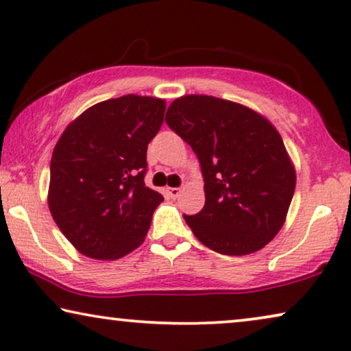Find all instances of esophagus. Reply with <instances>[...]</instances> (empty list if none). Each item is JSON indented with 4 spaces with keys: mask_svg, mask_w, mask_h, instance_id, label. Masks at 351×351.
Listing matches in <instances>:
<instances>
[{
    "mask_svg": "<svg viewBox=\"0 0 351 351\" xmlns=\"http://www.w3.org/2000/svg\"><path fill=\"white\" fill-rule=\"evenodd\" d=\"M166 191H167V195H169V198H172V199H176L177 196L180 195V189H167Z\"/></svg>",
    "mask_w": 351,
    "mask_h": 351,
    "instance_id": "obj_1",
    "label": "esophagus"
}]
</instances>
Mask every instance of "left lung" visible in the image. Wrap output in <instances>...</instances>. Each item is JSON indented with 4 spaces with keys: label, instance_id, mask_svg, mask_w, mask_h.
I'll use <instances>...</instances> for the list:
<instances>
[{
    "label": "left lung",
    "instance_id": "left-lung-1",
    "mask_svg": "<svg viewBox=\"0 0 351 351\" xmlns=\"http://www.w3.org/2000/svg\"><path fill=\"white\" fill-rule=\"evenodd\" d=\"M166 123L198 156L204 208L184 215L204 246L246 256L271 241L286 220L295 169L275 126L241 104L213 95H184Z\"/></svg>",
    "mask_w": 351,
    "mask_h": 351
}]
</instances>
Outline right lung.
<instances>
[{
    "label": "right lung",
    "mask_w": 351,
    "mask_h": 351,
    "mask_svg": "<svg viewBox=\"0 0 351 351\" xmlns=\"http://www.w3.org/2000/svg\"><path fill=\"white\" fill-rule=\"evenodd\" d=\"M166 102L128 94L99 102L71 121L51 158L47 204L76 251L117 261L141 246L162 195L143 182L147 147Z\"/></svg>",
    "instance_id": "right-lung-1"
}]
</instances>
